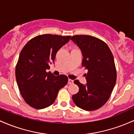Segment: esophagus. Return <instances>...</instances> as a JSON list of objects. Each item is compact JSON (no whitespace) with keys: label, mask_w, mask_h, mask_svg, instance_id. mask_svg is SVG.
Masks as SVG:
<instances>
[{"label":"esophagus","mask_w":134,"mask_h":134,"mask_svg":"<svg viewBox=\"0 0 134 134\" xmlns=\"http://www.w3.org/2000/svg\"><path fill=\"white\" fill-rule=\"evenodd\" d=\"M68 83L69 84H73V80L71 79H68Z\"/></svg>","instance_id":"1"}]
</instances>
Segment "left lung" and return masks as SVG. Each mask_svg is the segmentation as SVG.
Returning <instances> with one entry per match:
<instances>
[{"label":"left lung","instance_id":"1","mask_svg":"<svg viewBox=\"0 0 134 134\" xmlns=\"http://www.w3.org/2000/svg\"><path fill=\"white\" fill-rule=\"evenodd\" d=\"M71 40L78 46L83 55L82 66L88 70L87 83H74L79 87L72 99L78 107L94 111L109 99L116 81V71L113 54L108 45L100 39L89 35H75Z\"/></svg>","mask_w":134,"mask_h":134}]
</instances>
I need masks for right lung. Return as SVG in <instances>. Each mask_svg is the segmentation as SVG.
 <instances>
[{
    "label": "right lung",
    "mask_w": 134,
    "mask_h": 134,
    "mask_svg": "<svg viewBox=\"0 0 134 134\" xmlns=\"http://www.w3.org/2000/svg\"><path fill=\"white\" fill-rule=\"evenodd\" d=\"M71 36L45 34L31 39L24 46L16 66V79L23 98L31 107L43 109L54 103L58 92L66 85L67 76H54L49 64Z\"/></svg>",
    "instance_id": "obj_1"
}]
</instances>
